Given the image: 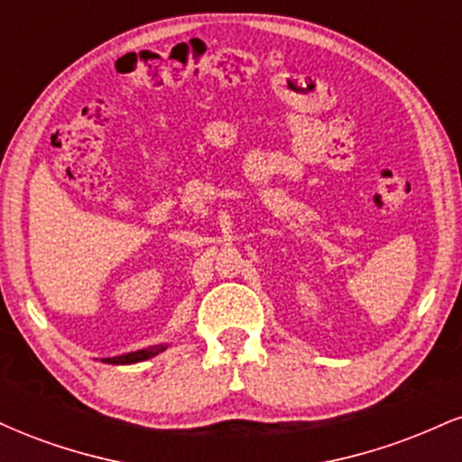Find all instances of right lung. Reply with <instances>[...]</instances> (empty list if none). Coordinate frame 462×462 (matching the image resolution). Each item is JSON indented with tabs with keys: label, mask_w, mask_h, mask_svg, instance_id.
Here are the masks:
<instances>
[{
	"label": "right lung",
	"mask_w": 462,
	"mask_h": 462,
	"mask_svg": "<svg viewBox=\"0 0 462 462\" xmlns=\"http://www.w3.org/2000/svg\"><path fill=\"white\" fill-rule=\"evenodd\" d=\"M162 349H167V346H153V347H147V349H139V352L124 354V356L106 358L104 363H110V365H130V363H141V360H147V358L156 356V354H161Z\"/></svg>",
	"instance_id": "right-lung-1"
}]
</instances>
